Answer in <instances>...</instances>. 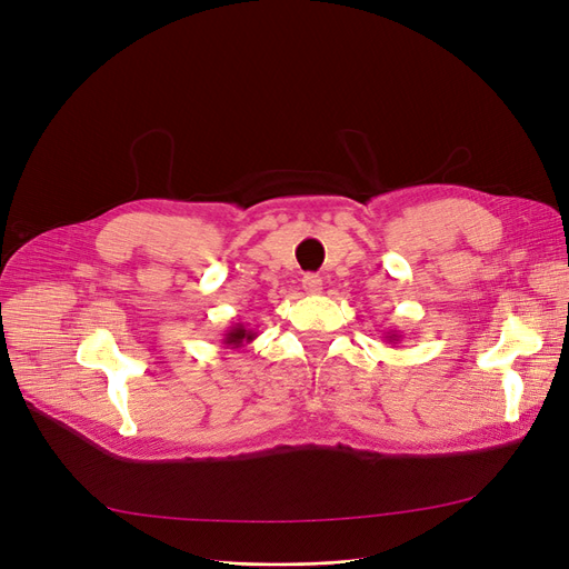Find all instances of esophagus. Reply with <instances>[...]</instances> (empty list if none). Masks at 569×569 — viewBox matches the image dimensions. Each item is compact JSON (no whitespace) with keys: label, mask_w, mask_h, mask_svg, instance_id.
Masks as SVG:
<instances>
[{"label":"esophagus","mask_w":569,"mask_h":569,"mask_svg":"<svg viewBox=\"0 0 569 569\" xmlns=\"http://www.w3.org/2000/svg\"><path fill=\"white\" fill-rule=\"evenodd\" d=\"M303 289L308 293H320L322 291V278L315 276V272H308V276H303Z\"/></svg>","instance_id":"1"}]
</instances>
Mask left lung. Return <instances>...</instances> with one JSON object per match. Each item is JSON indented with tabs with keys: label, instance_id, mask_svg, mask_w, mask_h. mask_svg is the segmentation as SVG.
<instances>
[{
	"label": "left lung",
	"instance_id": "1",
	"mask_svg": "<svg viewBox=\"0 0 569 569\" xmlns=\"http://www.w3.org/2000/svg\"><path fill=\"white\" fill-rule=\"evenodd\" d=\"M382 338H385V340H388V343H390V346H397V343H399V340H401V333H399V331H392V329H390V331H385V336H382Z\"/></svg>",
	"mask_w": 569,
	"mask_h": 569
}]
</instances>
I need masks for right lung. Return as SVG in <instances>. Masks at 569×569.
<instances>
[{
	"label": "right lung",
	"instance_id": "1",
	"mask_svg": "<svg viewBox=\"0 0 569 569\" xmlns=\"http://www.w3.org/2000/svg\"><path fill=\"white\" fill-rule=\"evenodd\" d=\"M254 338H257V331H254V329H247V325L236 322V325H231L229 329H226V333H223V338H221V343H223L226 348L238 350V348H244L247 343H252Z\"/></svg>",
	"mask_w": 569,
	"mask_h": 569
}]
</instances>
